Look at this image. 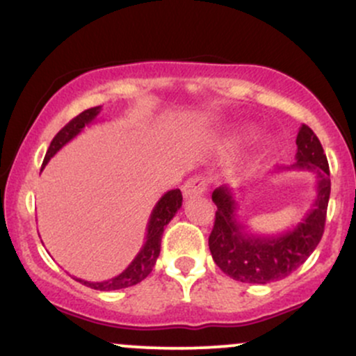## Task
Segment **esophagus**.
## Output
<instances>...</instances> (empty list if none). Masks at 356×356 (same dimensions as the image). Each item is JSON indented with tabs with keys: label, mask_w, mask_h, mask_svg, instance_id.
<instances>
[{
	"label": "esophagus",
	"mask_w": 356,
	"mask_h": 356,
	"mask_svg": "<svg viewBox=\"0 0 356 356\" xmlns=\"http://www.w3.org/2000/svg\"><path fill=\"white\" fill-rule=\"evenodd\" d=\"M207 192V181L206 177H201V175H197V177H192L184 184L182 187V194L186 199H195V197H201Z\"/></svg>",
	"instance_id": "obj_1"
}]
</instances>
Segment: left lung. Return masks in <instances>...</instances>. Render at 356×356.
<instances>
[{
    "label": "left lung",
    "instance_id": "8db88e82",
    "mask_svg": "<svg viewBox=\"0 0 356 356\" xmlns=\"http://www.w3.org/2000/svg\"><path fill=\"white\" fill-rule=\"evenodd\" d=\"M296 145V164L286 169L313 172L316 197L301 222L291 229L271 236L251 232L241 222L234 192L226 186L212 192L218 211L209 236V249L214 263L232 280L256 284L283 280L308 259L321 241L332 191L328 161L308 125L300 127Z\"/></svg>",
    "mask_w": 356,
    "mask_h": 356
}]
</instances>
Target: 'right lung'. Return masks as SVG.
Returning a JSON list of instances; mask_svg holds the SVG:
<instances>
[{
    "mask_svg": "<svg viewBox=\"0 0 356 356\" xmlns=\"http://www.w3.org/2000/svg\"><path fill=\"white\" fill-rule=\"evenodd\" d=\"M102 112V107H93L81 112L80 115H76L73 120L68 122L63 129L56 134L55 138L51 140L50 147H48L47 155H44L43 167L50 162V159L55 155L61 147H65L68 142L73 140L81 130L85 129V125H90L99 113ZM182 206V194L179 189L169 191L159 199V202L155 204L152 209V214H150L149 224H147V234H145V243L142 246L138 254L134 257L132 263L127 266L120 275L107 281H85L80 280V277H75L76 281H80L81 284L88 286L92 289H99V291H113V289H122L129 288V286H134L140 283L142 280H145L147 276L150 275L152 268L155 266V261H157L159 254H161V239L162 232H164L165 226L170 222V219L174 218L175 212L181 209Z\"/></svg>",
    "mask_w": 356,
    "mask_h": 356,
    "instance_id": "add662e5",
    "label": "right lung"
}]
</instances>
